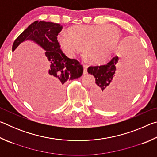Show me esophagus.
I'll return each instance as SVG.
<instances>
[{"mask_svg":"<svg viewBox=\"0 0 157 157\" xmlns=\"http://www.w3.org/2000/svg\"><path fill=\"white\" fill-rule=\"evenodd\" d=\"M83 67H84V74L85 75V74L87 73V68H88V65L84 64Z\"/></svg>","mask_w":157,"mask_h":157,"instance_id":"34e87169","label":"esophagus"}]
</instances>
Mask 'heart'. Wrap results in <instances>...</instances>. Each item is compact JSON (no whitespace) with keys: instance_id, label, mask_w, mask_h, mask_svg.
Here are the masks:
<instances>
[{"instance_id":"1","label":"heart","mask_w":157,"mask_h":157,"mask_svg":"<svg viewBox=\"0 0 157 157\" xmlns=\"http://www.w3.org/2000/svg\"><path fill=\"white\" fill-rule=\"evenodd\" d=\"M120 31L112 25H81L69 28L68 34L61 32L57 40L70 57H75L82 48L91 62H104L120 40Z\"/></svg>"}]
</instances>
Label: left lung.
<instances>
[{"mask_svg":"<svg viewBox=\"0 0 157 157\" xmlns=\"http://www.w3.org/2000/svg\"><path fill=\"white\" fill-rule=\"evenodd\" d=\"M121 64V72L113 79L120 63L113 56L100 66H89L87 71L94 75L96 87L92 91L95 105L102 109H113L128 103L139 86L143 73L142 51L138 45L125 46Z\"/></svg>","mask_w":157,"mask_h":157,"instance_id":"1","label":"left lung"}]
</instances>
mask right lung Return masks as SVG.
Listing matches in <instances>:
<instances>
[{
    "label": "right lung",
    "instance_id": "add662e5",
    "mask_svg": "<svg viewBox=\"0 0 157 157\" xmlns=\"http://www.w3.org/2000/svg\"><path fill=\"white\" fill-rule=\"evenodd\" d=\"M62 28L59 23L36 21L17 37L12 46L14 51L21 43L31 40L46 50L45 55L50 66L41 79L43 89L41 91L44 95L48 94L52 107L60 105L63 102L65 82L78 78L83 74L80 62L68 58L60 48L57 35Z\"/></svg>",
    "mask_w": 157,
    "mask_h": 157
}]
</instances>
